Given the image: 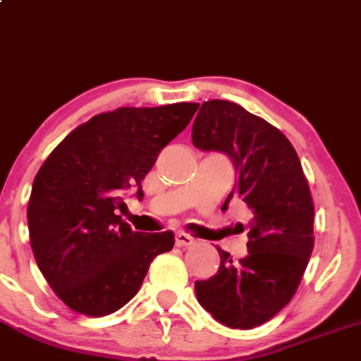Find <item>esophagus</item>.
Returning <instances> with one entry per match:
<instances>
[{"label": "esophagus", "mask_w": 361, "mask_h": 361, "mask_svg": "<svg viewBox=\"0 0 361 361\" xmlns=\"http://www.w3.org/2000/svg\"><path fill=\"white\" fill-rule=\"evenodd\" d=\"M194 242H196L194 240V237H191V235L185 233V232H177V235H176V244L179 247H189V245H192Z\"/></svg>", "instance_id": "esophagus-1"}]
</instances>
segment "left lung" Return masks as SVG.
Here are the masks:
<instances>
[{"label":"left lung","mask_w":361,"mask_h":361,"mask_svg":"<svg viewBox=\"0 0 361 361\" xmlns=\"http://www.w3.org/2000/svg\"><path fill=\"white\" fill-rule=\"evenodd\" d=\"M194 147L232 160L240 197L252 212L249 254L233 262L218 247L220 268L196 281L197 302L232 329L268 322L293 298L314 249V201L297 152L268 121L228 100H208L192 124Z\"/></svg>","instance_id":"1"}]
</instances>
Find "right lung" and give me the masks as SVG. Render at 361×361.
<instances>
[{"mask_svg": "<svg viewBox=\"0 0 361 361\" xmlns=\"http://www.w3.org/2000/svg\"><path fill=\"white\" fill-rule=\"evenodd\" d=\"M200 104L119 107L93 116L52 149L32 184L27 220L40 273L78 314L102 317L141 288L173 233L133 232L117 209Z\"/></svg>", "mask_w": 361, "mask_h": 361, "instance_id": "right-lung-1", "label": "right lung"}]
</instances>
